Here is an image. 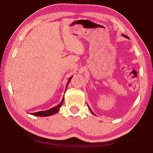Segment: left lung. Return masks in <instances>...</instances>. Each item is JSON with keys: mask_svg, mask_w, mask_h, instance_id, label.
<instances>
[{"mask_svg": "<svg viewBox=\"0 0 153 153\" xmlns=\"http://www.w3.org/2000/svg\"><path fill=\"white\" fill-rule=\"evenodd\" d=\"M123 37H125V38H128V39H129V37H128V36H126V35H124V34H123ZM88 108H89V109L90 110V111H91V113H92V114H94V113H93V111L91 110V108H90L89 107H88Z\"/></svg>", "mask_w": 153, "mask_h": 153, "instance_id": "1", "label": "left lung"}]
</instances>
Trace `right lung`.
I'll return each mask as SVG.
<instances>
[{"instance_id":"1","label":"right lung","mask_w":153,"mask_h":153,"mask_svg":"<svg viewBox=\"0 0 153 153\" xmlns=\"http://www.w3.org/2000/svg\"><path fill=\"white\" fill-rule=\"evenodd\" d=\"M72 78V76L69 77V79L68 80V82H67V86H66V88L67 86H68L69 82H70L71 79ZM63 100H64V97L63 98V99H62L61 102L59 103L58 105L55 106V107H53L50 108V109L48 110H46V111H39V112H36V113H30L31 115H34V116H40V117H46V116H51V115H53L54 114H55L58 112L60 109V107H61L62 104L63 103Z\"/></svg>"}]
</instances>
